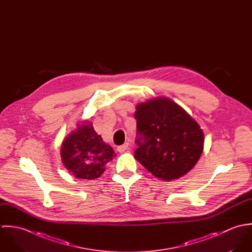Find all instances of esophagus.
<instances>
[{
	"label": "esophagus",
	"mask_w": 252,
	"mask_h": 252,
	"mask_svg": "<svg viewBox=\"0 0 252 252\" xmlns=\"http://www.w3.org/2000/svg\"><path fill=\"white\" fill-rule=\"evenodd\" d=\"M128 146H129V144H127V143H126V144H122V145L118 146V147H117V150H118V152L122 153V152H124V151H126V150H127Z\"/></svg>",
	"instance_id": "esophagus-1"
}]
</instances>
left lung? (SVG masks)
Returning a JSON list of instances; mask_svg holds the SVG:
<instances>
[{"mask_svg": "<svg viewBox=\"0 0 252 252\" xmlns=\"http://www.w3.org/2000/svg\"><path fill=\"white\" fill-rule=\"evenodd\" d=\"M139 147L134 157L157 179L178 180L191 171L204 149V132L197 121L168 97L137 105Z\"/></svg>", "mask_w": 252, "mask_h": 252, "instance_id": "left-lung-1", "label": "left lung"}]
</instances>
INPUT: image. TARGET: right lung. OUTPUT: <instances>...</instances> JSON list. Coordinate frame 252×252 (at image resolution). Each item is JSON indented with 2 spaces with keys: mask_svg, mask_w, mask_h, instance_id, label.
Instances as JSON below:
<instances>
[{
  "mask_svg": "<svg viewBox=\"0 0 252 252\" xmlns=\"http://www.w3.org/2000/svg\"><path fill=\"white\" fill-rule=\"evenodd\" d=\"M61 161L70 174L80 180H95L106 171L116 154L96 133L90 120L80 121L62 142Z\"/></svg>",
  "mask_w": 252,
  "mask_h": 252,
  "instance_id": "1",
  "label": "right lung"
}]
</instances>
